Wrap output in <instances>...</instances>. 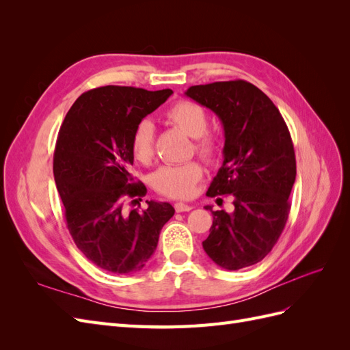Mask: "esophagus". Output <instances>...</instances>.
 Listing matches in <instances>:
<instances>
[{
  "label": "esophagus",
  "mask_w": 350,
  "mask_h": 350,
  "mask_svg": "<svg viewBox=\"0 0 350 350\" xmlns=\"http://www.w3.org/2000/svg\"><path fill=\"white\" fill-rule=\"evenodd\" d=\"M175 211H178V213H181V211H189L193 208V206H188L185 203H175Z\"/></svg>",
  "instance_id": "34e87169"
}]
</instances>
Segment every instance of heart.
I'll list each match as a JSON object with an SVG mask.
<instances>
[{
    "label": "heart",
    "mask_w": 350,
    "mask_h": 350,
    "mask_svg": "<svg viewBox=\"0 0 350 350\" xmlns=\"http://www.w3.org/2000/svg\"><path fill=\"white\" fill-rule=\"evenodd\" d=\"M169 122L194 139L196 152L207 162H213L221 152L217 137L208 134V113L193 100H178L166 111ZM154 125L149 120L135 124L131 134V152L137 161L150 163L154 157ZM203 178V166L198 162L166 165L152 176V185L159 194L171 198H188L194 194L197 183Z\"/></svg>",
    "instance_id": "1"
}]
</instances>
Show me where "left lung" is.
Listing matches in <instances>:
<instances>
[{
	"label": "left lung",
	"mask_w": 350,
	"mask_h": 350,
	"mask_svg": "<svg viewBox=\"0 0 350 350\" xmlns=\"http://www.w3.org/2000/svg\"><path fill=\"white\" fill-rule=\"evenodd\" d=\"M185 94L224 124V165L207 196L234 197V213L210 210L213 225L203 241L207 256L226 270L261 261L289 217L296 176L291 133L267 94L245 80L191 86Z\"/></svg>",
	"instance_id": "obj_1"
}]
</instances>
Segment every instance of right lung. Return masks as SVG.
Returning <instances> with one entry per match:
<instances>
[{"mask_svg":"<svg viewBox=\"0 0 350 350\" xmlns=\"http://www.w3.org/2000/svg\"><path fill=\"white\" fill-rule=\"evenodd\" d=\"M171 94V89H92L72 103L61 124L54 178L67 228L83 256L107 271H140L175 213L169 203L153 200L143 211H124L125 198L142 201L147 193L131 175L134 126Z\"/></svg>","mask_w":350,"mask_h":350,"instance_id":"obj_1","label":"right lung"}]
</instances>
